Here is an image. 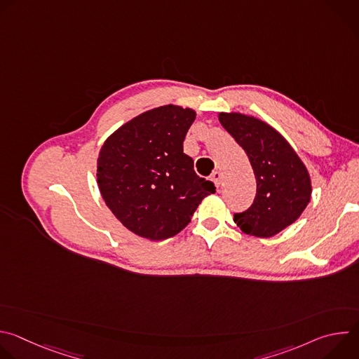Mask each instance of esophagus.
<instances>
[{
  "label": "esophagus",
  "mask_w": 359,
  "mask_h": 359,
  "mask_svg": "<svg viewBox=\"0 0 359 359\" xmlns=\"http://www.w3.org/2000/svg\"><path fill=\"white\" fill-rule=\"evenodd\" d=\"M212 179L215 180L216 186L219 187V186L222 184V179H223V175H222L219 170H216V172H213V175H212Z\"/></svg>",
  "instance_id": "1"
}]
</instances>
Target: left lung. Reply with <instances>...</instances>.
<instances>
[{"label":"left lung","instance_id":"8db88e82","mask_svg":"<svg viewBox=\"0 0 359 359\" xmlns=\"http://www.w3.org/2000/svg\"><path fill=\"white\" fill-rule=\"evenodd\" d=\"M223 128L247 153L257 182L250 209L234 215L245 234L273 237L292 224L311 198V179L291 144L269 123L243 114H219Z\"/></svg>","mask_w":359,"mask_h":359}]
</instances>
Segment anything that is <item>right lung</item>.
Masks as SVG:
<instances>
[{"mask_svg": "<svg viewBox=\"0 0 359 359\" xmlns=\"http://www.w3.org/2000/svg\"><path fill=\"white\" fill-rule=\"evenodd\" d=\"M193 109L165 105L140 114L100 147L96 177L107 206L132 233L165 240L180 233L201 200L216 191L183 153Z\"/></svg>", "mask_w": 359, "mask_h": 359, "instance_id": "1", "label": "right lung"}]
</instances>
